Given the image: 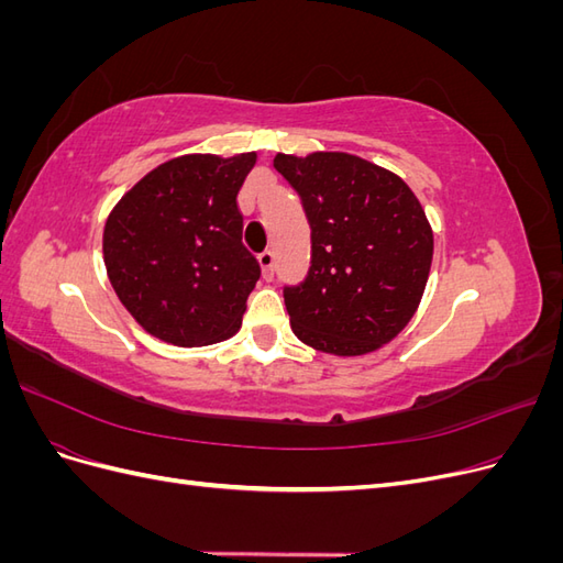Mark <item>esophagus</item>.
Masks as SVG:
<instances>
[{
  "mask_svg": "<svg viewBox=\"0 0 563 563\" xmlns=\"http://www.w3.org/2000/svg\"><path fill=\"white\" fill-rule=\"evenodd\" d=\"M258 263H261V269H263V277L272 279V275H275V253L263 251L258 255Z\"/></svg>",
  "mask_w": 563,
  "mask_h": 563,
  "instance_id": "34e87169",
  "label": "esophagus"
}]
</instances>
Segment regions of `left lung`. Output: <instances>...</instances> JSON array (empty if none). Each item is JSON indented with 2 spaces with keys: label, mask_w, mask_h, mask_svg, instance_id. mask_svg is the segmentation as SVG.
I'll return each instance as SVG.
<instances>
[{
  "label": "left lung",
  "mask_w": 563,
  "mask_h": 563,
  "mask_svg": "<svg viewBox=\"0 0 563 563\" xmlns=\"http://www.w3.org/2000/svg\"><path fill=\"white\" fill-rule=\"evenodd\" d=\"M312 228V267L284 288L291 329L317 352L362 356L391 343L428 286L434 234L397 174L347 152L279 155Z\"/></svg>",
  "instance_id": "8db88e82"
}]
</instances>
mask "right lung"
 Listing matches in <instances>:
<instances>
[{
  "instance_id": "obj_1",
  "label": "right lung",
  "mask_w": 563,
  "mask_h": 563,
  "mask_svg": "<svg viewBox=\"0 0 563 563\" xmlns=\"http://www.w3.org/2000/svg\"><path fill=\"white\" fill-rule=\"evenodd\" d=\"M258 155H183L119 199L103 230L117 298L164 343L201 347L242 329L261 265L242 244L236 195Z\"/></svg>"
}]
</instances>
